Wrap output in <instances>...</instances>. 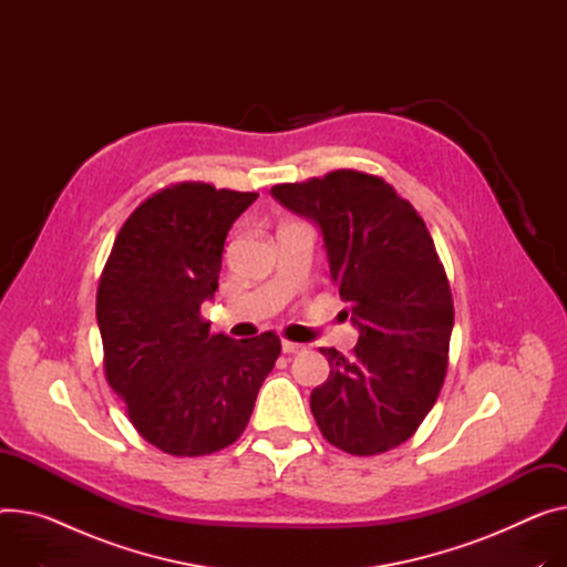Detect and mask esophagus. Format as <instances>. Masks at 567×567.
<instances>
[{"instance_id": "1", "label": "esophagus", "mask_w": 567, "mask_h": 567, "mask_svg": "<svg viewBox=\"0 0 567 567\" xmlns=\"http://www.w3.org/2000/svg\"><path fill=\"white\" fill-rule=\"evenodd\" d=\"M281 350H284V354H297L301 350V344L292 342V340H284L281 342Z\"/></svg>"}]
</instances>
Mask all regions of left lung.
<instances>
[{
  "instance_id": "8db88e82",
  "label": "left lung",
  "mask_w": 567,
  "mask_h": 567,
  "mask_svg": "<svg viewBox=\"0 0 567 567\" xmlns=\"http://www.w3.org/2000/svg\"><path fill=\"white\" fill-rule=\"evenodd\" d=\"M272 195L322 229L331 277L350 303V357L320 347L329 377L313 417L333 447L374 456L406 443L441 395L454 299L420 213L377 174L336 169ZM347 316V313H344Z\"/></svg>"
}]
</instances>
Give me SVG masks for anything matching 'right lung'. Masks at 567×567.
Here are the masks:
<instances>
[{"label": "right lung", "mask_w": 567, "mask_h": 567, "mask_svg": "<svg viewBox=\"0 0 567 567\" xmlns=\"http://www.w3.org/2000/svg\"><path fill=\"white\" fill-rule=\"evenodd\" d=\"M256 197L204 182L161 188L126 217L102 270L106 381L134 429L169 456L234 445L281 354L275 331L234 340L202 318L225 238Z\"/></svg>", "instance_id": "obj_1"}]
</instances>
